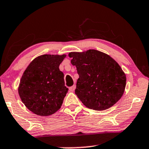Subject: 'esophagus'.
Listing matches in <instances>:
<instances>
[{"label":"esophagus","instance_id":"obj_1","mask_svg":"<svg viewBox=\"0 0 149 149\" xmlns=\"http://www.w3.org/2000/svg\"><path fill=\"white\" fill-rule=\"evenodd\" d=\"M75 89H76V86L75 85L71 86V87L69 88V91H70L71 92H73L75 91Z\"/></svg>","mask_w":149,"mask_h":149}]
</instances>
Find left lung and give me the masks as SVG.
<instances>
[{
    "instance_id": "1",
    "label": "left lung",
    "mask_w": 149,
    "mask_h": 149,
    "mask_svg": "<svg viewBox=\"0 0 149 149\" xmlns=\"http://www.w3.org/2000/svg\"><path fill=\"white\" fill-rule=\"evenodd\" d=\"M79 78L75 93L88 108L103 111L116 104L123 95L126 75L120 65L107 54L90 49L69 53Z\"/></svg>"
}]
</instances>
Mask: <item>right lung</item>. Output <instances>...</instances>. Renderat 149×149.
Listing matches in <instances>:
<instances>
[{"mask_svg":"<svg viewBox=\"0 0 149 149\" xmlns=\"http://www.w3.org/2000/svg\"><path fill=\"white\" fill-rule=\"evenodd\" d=\"M65 55H42L35 58L24 71L18 93L31 111L41 116L54 114L61 107L68 92L59 66Z\"/></svg>","mask_w":149,"mask_h":149,"instance_id":"add662e5","label":"right lung"}]
</instances>
